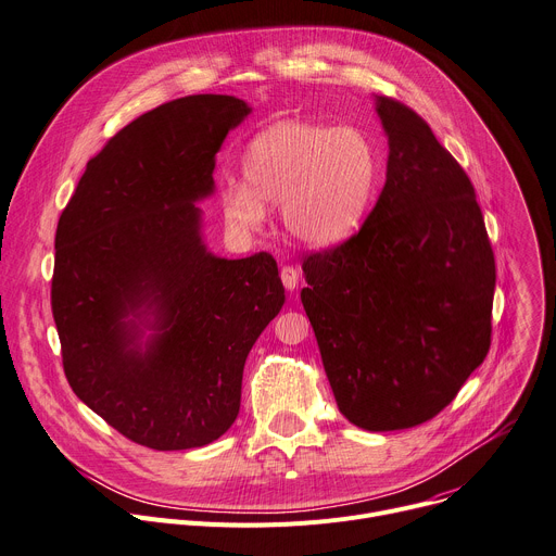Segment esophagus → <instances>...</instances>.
Here are the masks:
<instances>
[{
	"label": "esophagus",
	"mask_w": 556,
	"mask_h": 556,
	"mask_svg": "<svg viewBox=\"0 0 556 556\" xmlns=\"http://www.w3.org/2000/svg\"><path fill=\"white\" fill-rule=\"evenodd\" d=\"M280 280H282V285H285V289L287 291H293L295 287H298V280H301V274H298V269H293V267H282V271H280Z\"/></svg>",
	"instance_id": "esophagus-1"
}]
</instances>
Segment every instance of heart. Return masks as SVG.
Masks as SVG:
<instances>
[{
    "instance_id": "1",
    "label": "heart",
    "mask_w": 556,
    "mask_h": 556,
    "mask_svg": "<svg viewBox=\"0 0 556 556\" xmlns=\"http://www.w3.org/2000/svg\"><path fill=\"white\" fill-rule=\"evenodd\" d=\"M244 182L227 180L225 218L258 231L267 206H282L287 231L307 247L350 240L371 208L380 157L358 126L278 122L255 136L242 157Z\"/></svg>"
}]
</instances>
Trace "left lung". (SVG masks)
<instances>
[{
	"label": "left lung",
	"instance_id": "left-lung-1",
	"mask_svg": "<svg viewBox=\"0 0 556 556\" xmlns=\"http://www.w3.org/2000/svg\"><path fill=\"white\" fill-rule=\"evenodd\" d=\"M388 174L356 236L303 263L336 405L369 432L434 418L488 356L494 253L465 170L409 106L374 98Z\"/></svg>",
	"mask_w": 556,
	"mask_h": 556
}]
</instances>
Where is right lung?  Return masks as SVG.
Masks as SVG:
<instances>
[{
	"label": "right lung",
	"mask_w": 556,
	"mask_h": 556,
	"mask_svg": "<svg viewBox=\"0 0 556 556\" xmlns=\"http://www.w3.org/2000/svg\"><path fill=\"white\" fill-rule=\"evenodd\" d=\"M249 113L206 93L140 115L89 160L58 223L51 305L68 386L151 450L229 430L244 361L285 303L269 253L220 258L202 233L216 153Z\"/></svg>",
	"instance_id": "obj_1"
}]
</instances>
